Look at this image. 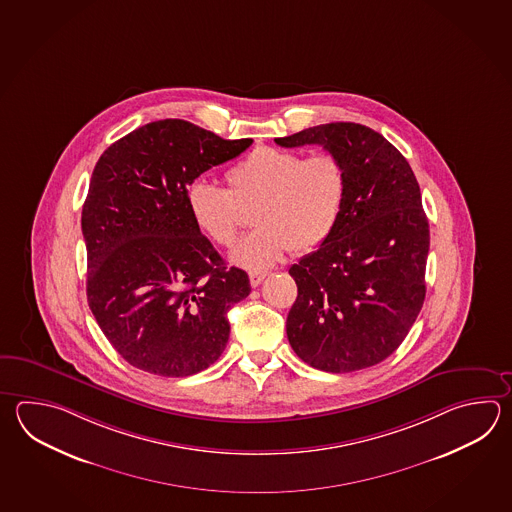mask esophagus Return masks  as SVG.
<instances>
[{
    "mask_svg": "<svg viewBox=\"0 0 512 512\" xmlns=\"http://www.w3.org/2000/svg\"><path fill=\"white\" fill-rule=\"evenodd\" d=\"M266 275L268 273L266 272H251L250 273V284L253 286V288H257L259 284H261L264 279H266Z\"/></svg>",
    "mask_w": 512,
    "mask_h": 512,
    "instance_id": "34e87169",
    "label": "esophagus"
}]
</instances>
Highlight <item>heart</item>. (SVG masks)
Listing matches in <instances>:
<instances>
[{
	"instance_id": "b5f03b06",
	"label": "heart",
	"mask_w": 512,
	"mask_h": 512,
	"mask_svg": "<svg viewBox=\"0 0 512 512\" xmlns=\"http://www.w3.org/2000/svg\"><path fill=\"white\" fill-rule=\"evenodd\" d=\"M228 189L195 180L186 189L189 215L209 240L231 246L239 235L242 211L253 209L257 228L231 250L233 264L266 270L288 250L304 255L334 233L346 197L343 160L319 151L304 157L295 151L261 146L224 173Z\"/></svg>"
}]
</instances>
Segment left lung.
I'll return each mask as SVG.
<instances>
[{"instance_id":"left-lung-1","label":"left lung","mask_w":512,"mask_h":512,"mask_svg":"<svg viewBox=\"0 0 512 512\" xmlns=\"http://www.w3.org/2000/svg\"><path fill=\"white\" fill-rule=\"evenodd\" d=\"M323 146L343 160L346 197L334 233L290 268L293 352L332 372L377 365L403 343L425 301L430 231L412 167L385 136L354 122L275 138Z\"/></svg>"}]
</instances>
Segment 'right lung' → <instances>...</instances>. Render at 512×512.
<instances>
[{
  "mask_svg": "<svg viewBox=\"0 0 512 512\" xmlns=\"http://www.w3.org/2000/svg\"><path fill=\"white\" fill-rule=\"evenodd\" d=\"M251 142L167 118L138 127L98 158L82 209L87 301L129 365L186 377L224 352L228 312L250 295V279L228 268L195 226L186 189Z\"/></svg>",
  "mask_w": 512,
  "mask_h": 512,
  "instance_id": "obj_1",
  "label": "right lung"
}]
</instances>
